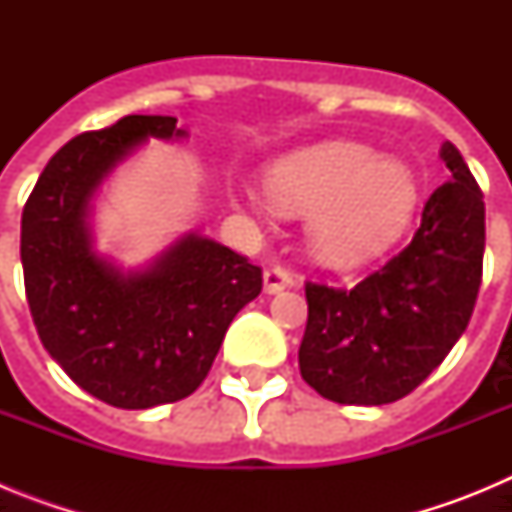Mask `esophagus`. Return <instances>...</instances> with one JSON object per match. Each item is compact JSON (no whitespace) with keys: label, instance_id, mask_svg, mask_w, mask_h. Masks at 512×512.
<instances>
[{"label":"esophagus","instance_id":"obj_1","mask_svg":"<svg viewBox=\"0 0 512 512\" xmlns=\"http://www.w3.org/2000/svg\"><path fill=\"white\" fill-rule=\"evenodd\" d=\"M292 284V277L289 271L282 269V266H271V269L264 271V289L269 295H277L282 289H287Z\"/></svg>","mask_w":512,"mask_h":512}]
</instances>
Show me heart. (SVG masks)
<instances>
[{
  "label": "heart",
  "instance_id": "b5f03b06",
  "mask_svg": "<svg viewBox=\"0 0 512 512\" xmlns=\"http://www.w3.org/2000/svg\"><path fill=\"white\" fill-rule=\"evenodd\" d=\"M271 202L310 215V243L333 266L361 264L400 238L418 207V182L400 161L359 143H323L279 161L266 179Z\"/></svg>",
  "mask_w": 512,
  "mask_h": 512
}]
</instances>
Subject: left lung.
Instances as JSON below:
<instances>
[{"label":"left lung","mask_w":512,"mask_h":512,"mask_svg":"<svg viewBox=\"0 0 512 512\" xmlns=\"http://www.w3.org/2000/svg\"><path fill=\"white\" fill-rule=\"evenodd\" d=\"M441 158L449 184L428 197L413 241L354 287L305 282L300 374L341 405H387L428 379L477 305L485 259V202L454 143Z\"/></svg>","instance_id":"left-lung-1"}]
</instances>
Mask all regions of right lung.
<instances>
[{"instance_id":"obj_1","label":"right lung","mask_w":512,"mask_h":512,"mask_svg":"<svg viewBox=\"0 0 512 512\" xmlns=\"http://www.w3.org/2000/svg\"><path fill=\"white\" fill-rule=\"evenodd\" d=\"M184 135L176 117L125 115L53 153L22 210V274L45 351L97 400L146 410L192 395L225 330L264 274L228 246L189 235L146 274L125 277L92 251L87 202L143 138Z\"/></svg>"}]
</instances>
